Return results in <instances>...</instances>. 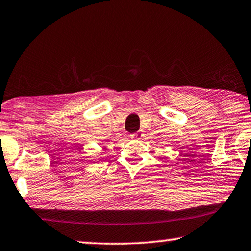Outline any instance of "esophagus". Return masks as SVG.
Returning <instances> with one entry per match:
<instances>
[{
    "instance_id": "esophagus-1",
    "label": "esophagus",
    "mask_w": 251,
    "mask_h": 251,
    "mask_svg": "<svg viewBox=\"0 0 251 251\" xmlns=\"http://www.w3.org/2000/svg\"><path fill=\"white\" fill-rule=\"evenodd\" d=\"M130 137H132L133 140H142V138H143V133L140 130V132H136V133H134V134L130 135Z\"/></svg>"
}]
</instances>
